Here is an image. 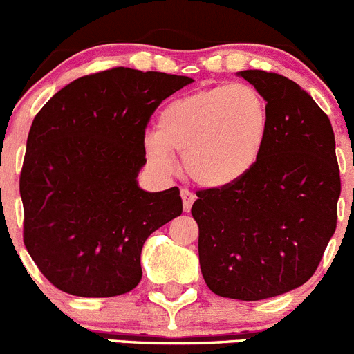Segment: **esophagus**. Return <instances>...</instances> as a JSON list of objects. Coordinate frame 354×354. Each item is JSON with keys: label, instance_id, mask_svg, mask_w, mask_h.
I'll list each match as a JSON object with an SVG mask.
<instances>
[{"label": "esophagus", "instance_id": "34e87169", "mask_svg": "<svg viewBox=\"0 0 354 354\" xmlns=\"http://www.w3.org/2000/svg\"><path fill=\"white\" fill-rule=\"evenodd\" d=\"M180 196H183L184 212H189L192 211L193 202H195V195H193L192 192H187V189H183V192H180Z\"/></svg>", "mask_w": 354, "mask_h": 354}]
</instances>
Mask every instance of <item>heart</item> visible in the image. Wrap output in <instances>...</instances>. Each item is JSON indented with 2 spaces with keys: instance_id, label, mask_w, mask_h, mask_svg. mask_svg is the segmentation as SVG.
<instances>
[{
  "instance_id": "heart-1",
  "label": "heart",
  "mask_w": 354,
  "mask_h": 354,
  "mask_svg": "<svg viewBox=\"0 0 354 354\" xmlns=\"http://www.w3.org/2000/svg\"><path fill=\"white\" fill-rule=\"evenodd\" d=\"M270 134V108L255 86L220 84L187 93L161 109L158 131L143 138L149 162L159 171L175 167L171 150L183 154L193 183L221 189L255 168Z\"/></svg>"
}]
</instances>
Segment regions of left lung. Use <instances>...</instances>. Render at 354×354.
Returning a JSON list of instances; mask_svg holds the SVG:
<instances>
[{
	"label": "left lung",
	"instance_id": "8db88e82",
	"mask_svg": "<svg viewBox=\"0 0 354 354\" xmlns=\"http://www.w3.org/2000/svg\"><path fill=\"white\" fill-rule=\"evenodd\" d=\"M270 108V134L245 179L196 192L200 270L223 298L259 301L303 286L337 228L340 196L330 118L289 77L241 71Z\"/></svg>",
	"mask_w": 354,
	"mask_h": 354
}]
</instances>
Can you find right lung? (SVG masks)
<instances>
[{"label":"right lung","mask_w":354,"mask_h":354,"mask_svg":"<svg viewBox=\"0 0 354 354\" xmlns=\"http://www.w3.org/2000/svg\"><path fill=\"white\" fill-rule=\"evenodd\" d=\"M192 81L115 67L68 83L33 118L19 179L23 237L56 289L111 298L140 283L143 243L183 214L179 187L138 186L145 127Z\"/></svg>","instance_id":"right-lung-1"}]
</instances>
